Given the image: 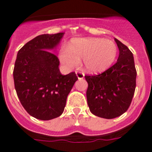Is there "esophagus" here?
Segmentation results:
<instances>
[{"label":"esophagus","instance_id":"34e87169","mask_svg":"<svg viewBox=\"0 0 152 152\" xmlns=\"http://www.w3.org/2000/svg\"><path fill=\"white\" fill-rule=\"evenodd\" d=\"M76 74L78 79H83L85 77V74L83 72H76Z\"/></svg>","mask_w":152,"mask_h":152}]
</instances>
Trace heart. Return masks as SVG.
I'll return each mask as SVG.
<instances>
[{
    "mask_svg": "<svg viewBox=\"0 0 152 152\" xmlns=\"http://www.w3.org/2000/svg\"><path fill=\"white\" fill-rule=\"evenodd\" d=\"M118 49L114 41L97 37L81 38L73 40L69 48L60 51L59 58L64 66L72 69L83 59L86 71L91 73L105 72L116 58Z\"/></svg>",
    "mask_w": 152,
    "mask_h": 152,
    "instance_id": "b5f03b06",
    "label": "heart"
}]
</instances>
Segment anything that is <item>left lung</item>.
<instances>
[{"label":"left lung","instance_id":"1","mask_svg":"<svg viewBox=\"0 0 152 152\" xmlns=\"http://www.w3.org/2000/svg\"><path fill=\"white\" fill-rule=\"evenodd\" d=\"M119 48L117 62L104 72L86 76L87 102L90 112L99 117L113 119L126 112L136 87L137 72L133 53L115 38Z\"/></svg>","mask_w":152,"mask_h":152}]
</instances>
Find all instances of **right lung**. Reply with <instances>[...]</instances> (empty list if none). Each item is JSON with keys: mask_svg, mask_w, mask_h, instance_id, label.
I'll use <instances>...</instances> for the list:
<instances>
[{"mask_svg": "<svg viewBox=\"0 0 152 152\" xmlns=\"http://www.w3.org/2000/svg\"><path fill=\"white\" fill-rule=\"evenodd\" d=\"M63 35H40L17 54L13 72L15 90L25 110L38 120L49 121L63 114L67 95L78 80L75 72L62 75L59 60L50 52Z\"/></svg>", "mask_w": 152, "mask_h": 152, "instance_id": "right-lung-1", "label": "right lung"}]
</instances>
